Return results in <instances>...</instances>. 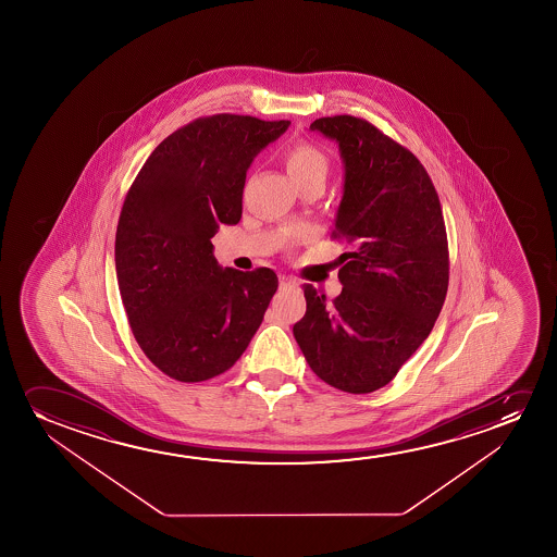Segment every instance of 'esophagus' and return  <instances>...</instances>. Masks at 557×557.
Returning <instances> with one entry per match:
<instances>
[{"mask_svg": "<svg viewBox=\"0 0 557 557\" xmlns=\"http://www.w3.org/2000/svg\"><path fill=\"white\" fill-rule=\"evenodd\" d=\"M280 287L282 289H293V287H297V282L289 275H280Z\"/></svg>", "mask_w": 557, "mask_h": 557, "instance_id": "34e87169", "label": "esophagus"}]
</instances>
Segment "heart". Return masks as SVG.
Wrapping results in <instances>:
<instances>
[{"label":"heart","instance_id":"heart-1","mask_svg":"<svg viewBox=\"0 0 557 557\" xmlns=\"http://www.w3.org/2000/svg\"><path fill=\"white\" fill-rule=\"evenodd\" d=\"M283 163L298 188L312 181H325L329 171L327 156L308 140H297L285 148Z\"/></svg>","mask_w":557,"mask_h":557}]
</instances>
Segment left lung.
<instances>
[{"mask_svg":"<svg viewBox=\"0 0 557 557\" xmlns=\"http://www.w3.org/2000/svg\"><path fill=\"white\" fill-rule=\"evenodd\" d=\"M333 138L344 161L343 201L333 237L343 293L306 283V313L293 335L321 381L348 394L386 386L442 312L449 287V245L442 203L414 153L354 115L310 125Z\"/></svg>","mask_w":557,"mask_h":557,"instance_id":"8db88e82","label":"left lung"}]
</instances>
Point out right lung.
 <instances>
[{"mask_svg":"<svg viewBox=\"0 0 557 557\" xmlns=\"http://www.w3.org/2000/svg\"><path fill=\"white\" fill-rule=\"evenodd\" d=\"M287 127L252 115L198 117L160 143L125 196L115 232L123 308L146 358L175 381L228 371L277 290L270 268L222 270L211 237L239 222L247 169Z\"/></svg>","mask_w":557,"mask_h":557,"instance_id":"obj_1","label":"right lung"}]
</instances>
